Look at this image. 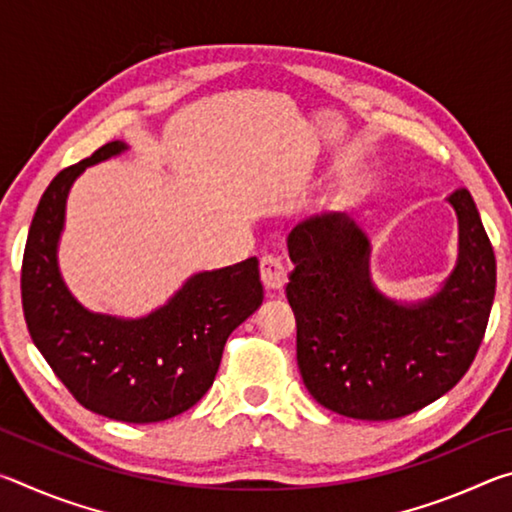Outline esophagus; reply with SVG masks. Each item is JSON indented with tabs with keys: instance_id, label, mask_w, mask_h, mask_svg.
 Masks as SVG:
<instances>
[{
	"instance_id": "34e87169",
	"label": "esophagus",
	"mask_w": 512,
	"mask_h": 512,
	"mask_svg": "<svg viewBox=\"0 0 512 512\" xmlns=\"http://www.w3.org/2000/svg\"><path fill=\"white\" fill-rule=\"evenodd\" d=\"M259 277L268 291H280L287 284V268L275 255H264L259 262Z\"/></svg>"
}]
</instances>
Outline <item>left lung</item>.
<instances>
[{
	"mask_svg": "<svg viewBox=\"0 0 512 512\" xmlns=\"http://www.w3.org/2000/svg\"><path fill=\"white\" fill-rule=\"evenodd\" d=\"M458 216V262L436 296L400 305L370 280V241L345 214L298 223L287 239L298 368L325 409L354 420H397L461 381L483 341L497 264L467 189L447 198Z\"/></svg>",
	"mask_w": 512,
	"mask_h": 512,
	"instance_id": "left-lung-1",
	"label": "left lung"
}]
</instances>
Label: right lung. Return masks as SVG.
<instances>
[{
    "label": "right lung",
    "mask_w": 512,
    "mask_h": 512,
    "mask_svg": "<svg viewBox=\"0 0 512 512\" xmlns=\"http://www.w3.org/2000/svg\"><path fill=\"white\" fill-rule=\"evenodd\" d=\"M108 142L51 180L33 214L22 259V309L36 348L92 413L149 424L180 415L210 391L228 336L264 300L250 257L189 277L167 305L144 318L92 314L58 271V239L69 187L85 167L124 153Z\"/></svg>",
    "instance_id": "add662e5"
}]
</instances>
